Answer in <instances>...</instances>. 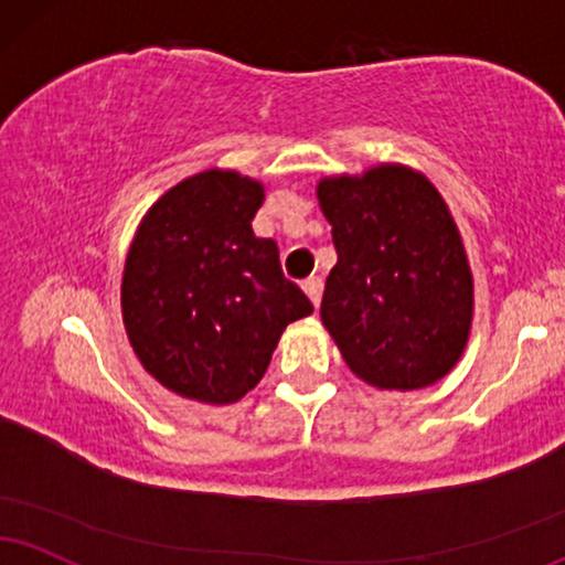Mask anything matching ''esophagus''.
Listing matches in <instances>:
<instances>
[{"instance_id":"34e87169","label":"esophagus","mask_w":565,"mask_h":565,"mask_svg":"<svg viewBox=\"0 0 565 565\" xmlns=\"http://www.w3.org/2000/svg\"><path fill=\"white\" fill-rule=\"evenodd\" d=\"M322 290H324L322 277H309V280L303 282V294L309 296V301L315 303V306L322 303Z\"/></svg>"}]
</instances>
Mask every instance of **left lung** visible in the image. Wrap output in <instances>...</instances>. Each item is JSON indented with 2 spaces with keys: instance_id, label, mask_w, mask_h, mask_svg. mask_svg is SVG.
I'll use <instances>...</instances> for the list:
<instances>
[{
  "instance_id": "8db88e82",
  "label": "left lung",
  "mask_w": 565,
  "mask_h": 565,
  "mask_svg": "<svg viewBox=\"0 0 565 565\" xmlns=\"http://www.w3.org/2000/svg\"><path fill=\"white\" fill-rule=\"evenodd\" d=\"M317 201L338 262L322 324L366 385L422 390L456 369L475 322V275L435 183L401 162L324 175Z\"/></svg>"
}]
</instances>
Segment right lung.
Returning <instances> with one entry per match:
<instances>
[{"label":"right lung","mask_w":565,"mask_h":565,"mask_svg":"<svg viewBox=\"0 0 565 565\" xmlns=\"http://www.w3.org/2000/svg\"><path fill=\"white\" fill-rule=\"evenodd\" d=\"M262 204V180L209 167L138 222L122 269V324L141 366L180 398L238 403L259 385L285 327L315 311L285 280L277 243L254 235Z\"/></svg>","instance_id":"right-lung-1"}]
</instances>
